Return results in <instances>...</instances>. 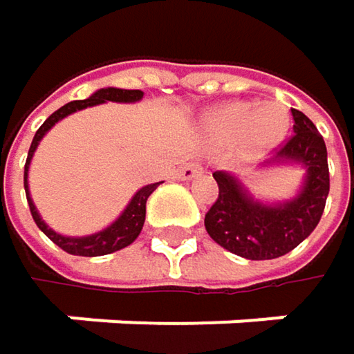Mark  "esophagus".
Instances as JSON below:
<instances>
[{
    "label": "esophagus",
    "mask_w": 354,
    "mask_h": 354,
    "mask_svg": "<svg viewBox=\"0 0 354 354\" xmlns=\"http://www.w3.org/2000/svg\"><path fill=\"white\" fill-rule=\"evenodd\" d=\"M201 174H203V166L196 164V162L184 164V166L178 170V178H180V180H192V178L201 176Z\"/></svg>",
    "instance_id": "34e87169"
}]
</instances>
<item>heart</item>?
<instances>
[{"instance_id": "1", "label": "heart", "mask_w": 354, "mask_h": 354, "mask_svg": "<svg viewBox=\"0 0 354 354\" xmlns=\"http://www.w3.org/2000/svg\"><path fill=\"white\" fill-rule=\"evenodd\" d=\"M207 124L223 141L244 139L254 149H266L287 133L289 114L279 104L256 106L250 102H232L211 112Z\"/></svg>"}]
</instances>
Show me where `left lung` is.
I'll return each mask as SVG.
<instances>
[{
	"label": "left lung",
	"instance_id": "left-lung-1",
	"mask_svg": "<svg viewBox=\"0 0 354 354\" xmlns=\"http://www.w3.org/2000/svg\"><path fill=\"white\" fill-rule=\"evenodd\" d=\"M293 135L264 166L301 164L306 180L299 194L285 203H260L227 172H213L219 196L205 215L207 234L221 248L248 260H272L297 248L319 223L326 207L330 174L326 143L316 124L291 108Z\"/></svg>",
	"mask_w": 354,
	"mask_h": 354
}]
</instances>
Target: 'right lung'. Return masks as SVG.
<instances>
[{"instance_id":"right-lung-1","label":"right lung","mask_w":354,"mask_h":354,"mask_svg":"<svg viewBox=\"0 0 354 354\" xmlns=\"http://www.w3.org/2000/svg\"><path fill=\"white\" fill-rule=\"evenodd\" d=\"M143 98V92L141 90H120V88H102L98 92H94L90 98L86 100H73L65 106H61L59 110H55L42 124L40 129L36 131L35 139L30 143V149H28V158H26V166H24V188H26V198H28V207H30V213H32V219L38 225V230L50 240L55 242L61 250H65L67 254H73V256H104V254H112L116 250H122L129 244H133L137 240V236L141 234L143 230V223H145V203L149 198V194L160 186V182H153V184H147L143 188H139L135 192V196L129 201L127 209L118 215L116 221H112L106 230L98 232V234H92V236H82V238H71V236H61L57 234L55 230H50L40 213L36 211L35 203L30 198V192H28V166H30V160L35 156L36 147L40 143V139L55 127V122H59L61 118L77 112V110H84V108L96 106V104H102V102H139Z\"/></svg>"}]
</instances>
